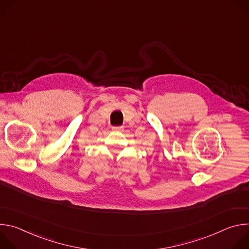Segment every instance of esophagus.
Instances as JSON below:
<instances>
[{
    "instance_id": "obj_1",
    "label": "esophagus",
    "mask_w": 249,
    "mask_h": 249,
    "mask_svg": "<svg viewBox=\"0 0 249 249\" xmlns=\"http://www.w3.org/2000/svg\"><path fill=\"white\" fill-rule=\"evenodd\" d=\"M123 129V127H113L112 130L113 131H121Z\"/></svg>"
}]
</instances>
